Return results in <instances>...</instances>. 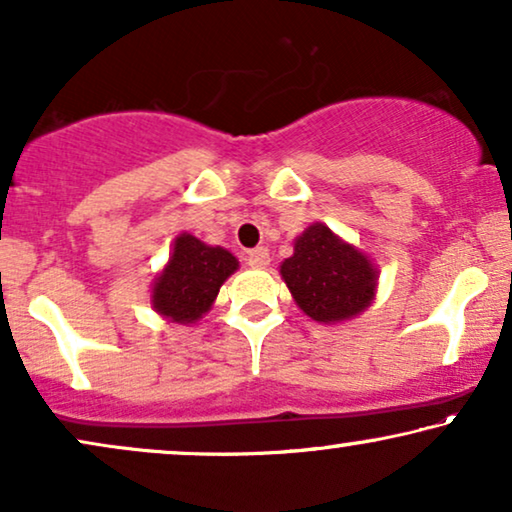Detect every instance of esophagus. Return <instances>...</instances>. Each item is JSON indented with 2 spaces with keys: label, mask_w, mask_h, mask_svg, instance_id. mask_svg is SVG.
<instances>
[{
  "label": "esophagus",
  "mask_w": 512,
  "mask_h": 512,
  "mask_svg": "<svg viewBox=\"0 0 512 512\" xmlns=\"http://www.w3.org/2000/svg\"><path fill=\"white\" fill-rule=\"evenodd\" d=\"M247 263L251 268H265V265L270 263V251L265 247H256L247 251Z\"/></svg>",
  "instance_id": "obj_1"
}]
</instances>
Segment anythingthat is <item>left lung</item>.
Returning <instances> with one entry per match:
<instances>
[{"label": "left lung", "mask_w": 512, "mask_h": 512, "mask_svg": "<svg viewBox=\"0 0 512 512\" xmlns=\"http://www.w3.org/2000/svg\"><path fill=\"white\" fill-rule=\"evenodd\" d=\"M282 277L300 310L314 321H342L366 310L375 296V268L359 249L314 223L293 244Z\"/></svg>", "instance_id": "8db88e82"}]
</instances>
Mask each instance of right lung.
<instances>
[{
  "mask_svg": "<svg viewBox=\"0 0 512 512\" xmlns=\"http://www.w3.org/2000/svg\"><path fill=\"white\" fill-rule=\"evenodd\" d=\"M237 270V258L193 235H179L167 268L153 284V307L165 319L193 324L212 307L221 284Z\"/></svg>",
  "mask_w": 512,
  "mask_h": 512,
  "instance_id": "right-lung-1",
  "label": "right lung"
}]
</instances>
